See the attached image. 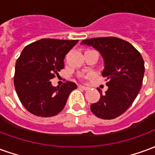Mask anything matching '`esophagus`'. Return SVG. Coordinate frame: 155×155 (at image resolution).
Returning a JSON list of instances; mask_svg holds the SVG:
<instances>
[{
  "instance_id": "obj_1",
  "label": "esophagus",
  "mask_w": 155,
  "mask_h": 155,
  "mask_svg": "<svg viewBox=\"0 0 155 155\" xmlns=\"http://www.w3.org/2000/svg\"><path fill=\"white\" fill-rule=\"evenodd\" d=\"M79 88H80V89H82V90H84V91H87V90H89V88L86 87V86H83V85H79Z\"/></svg>"
}]
</instances>
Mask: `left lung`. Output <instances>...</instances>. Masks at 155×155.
Masks as SVG:
<instances>
[{
    "mask_svg": "<svg viewBox=\"0 0 155 155\" xmlns=\"http://www.w3.org/2000/svg\"><path fill=\"white\" fill-rule=\"evenodd\" d=\"M96 49L104 61L102 75L106 78L105 94L91 105L95 116L113 120L130 108L140 91L144 74V62L139 51L128 41L117 37H98L81 41Z\"/></svg>",
    "mask_w": 155,
    "mask_h": 155,
    "instance_id": "left-lung-1",
    "label": "left lung"
}]
</instances>
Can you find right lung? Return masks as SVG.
<instances>
[{
    "instance_id": "obj_1",
    "label": "right lung",
    "mask_w": 155,
    "mask_h": 155,
    "mask_svg": "<svg viewBox=\"0 0 155 155\" xmlns=\"http://www.w3.org/2000/svg\"><path fill=\"white\" fill-rule=\"evenodd\" d=\"M78 40L41 39L26 45L15 63L14 85L22 105L36 116L59 114L77 85L66 81L54 87L51 80L64 68L65 54Z\"/></svg>"
}]
</instances>
